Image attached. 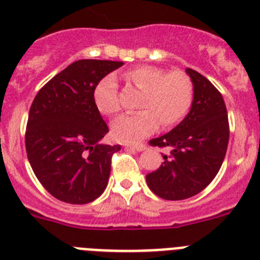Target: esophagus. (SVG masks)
Instances as JSON below:
<instances>
[{"instance_id": "esophagus-1", "label": "esophagus", "mask_w": 260, "mask_h": 260, "mask_svg": "<svg viewBox=\"0 0 260 260\" xmlns=\"http://www.w3.org/2000/svg\"><path fill=\"white\" fill-rule=\"evenodd\" d=\"M125 148H132V150L138 151V152H141V151H144L147 148L146 144H125Z\"/></svg>"}]
</instances>
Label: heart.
<instances>
[{
    "instance_id": "heart-1",
    "label": "heart",
    "mask_w": 260,
    "mask_h": 260,
    "mask_svg": "<svg viewBox=\"0 0 260 260\" xmlns=\"http://www.w3.org/2000/svg\"><path fill=\"white\" fill-rule=\"evenodd\" d=\"M126 79L143 91L141 109L134 116H122L112 125V134L123 143L138 142L157 130L161 122L172 127L189 113L194 100V86L189 75L181 70L165 73L156 66H137L125 74ZM93 100L103 114L114 116L119 112L117 82L114 77L103 78L93 91Z\"/></svg>"
}]
</instances>
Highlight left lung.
I'll use <instances>...</instances> for the list:
<instances>
[{
  "instance_id": "left-lung-1",
  "label": "left lung",
  "mask_w": 260,
  "mask_h": 260,
  "mask_svg": "<svg viewBox=\"0 0 260 260\" xmlns=\"http://www.w3.org/2000/svg\"><path fill=\"white\" fill-rule=\"evenodd\" d=\"M186 73L194 86L190 112L172 132L150 141L171 151L160 168L146 176L151 191L167 201H182L206 189L221 168L229 142L221 93L198 71Z\"/></svg>"
}]
</instances>
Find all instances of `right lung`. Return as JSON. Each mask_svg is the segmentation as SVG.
Returning <instances> with one entry per match:
<instances>
[{
    "mask_svg": "<svg viewBox=\"0 0 260 260\" xmlns=\"http://www.w3.org/2000/svg\"><path fill=\"white\" fill-rule=\"evenodd\" d=\"M123 62L79 59L53 77L28 113L26 151L40 183L58 201L86 204L104 192L121 146L100 141L109 128L93 100L105 75Z\"/></svg>",
    "mask_w": 260,
    "mask_h": 260,
    "instance_id": "add662e5",
    "label": "right lung"
}]
</instances>
